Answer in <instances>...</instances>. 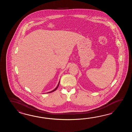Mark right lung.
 Instances as JSON below:
<instances>
[{
	"mask_svg": "<svg viewBox=\"0 0 132 132\" xmlns=\"http://www.w3.org/2000/svg\"><path fill=\"white\" fill-rule=\"evenodd\" d=\"M59 83H60V81H59V84H57V86H56V88H55V89H54L53 90H52V91H51V92H48V93H52V92H54L55 90H56V89H57V88H58V87H59Z\"/></svg>",
	"mask_w": 132,
	"mask_h": 132,
	"instance_id": "right-lung-1",
	"label": "right lung"
}]
</instances>
